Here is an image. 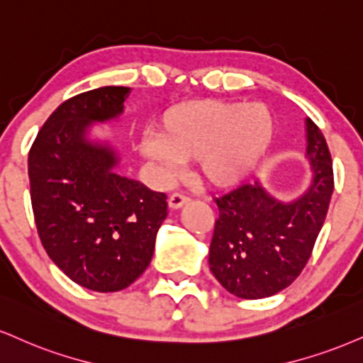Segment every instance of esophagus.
<instances>
[{"instance_id": "34e87169", "label": "esophagus", "mask_w": 363, "mask_h": 363, "mask_svg": "<svg viewBox=\"0 0 363 363\" xmlns=\"http://www.w3.org/2000/svg\"><path fill=\"white\" fill-rule=\"evenodd\" d=\"M187 201H189V198H187V196H184L182 193H174V194L169 196V208L179 209V208L184 206Z\"/></svg>"}]
</instances>
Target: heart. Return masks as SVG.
<instances>
[{"label":"heart","instance_id":"b5f03b06","mask_svg":"<svg viewBox=\"0 0 363 363\" xmlns=\"http://www.w3.org/2000/svg\"><path fill=\"white\" fill-rule=\"evenodd\" d=\"M276 133L272 111L262 103L193 99L164 111L157 137H145L140 150L165 170L196 162L203 184L228 189L240 184L267 154Z\"/></svg>","mask_w":363,"mask_h":363}]
</instances>
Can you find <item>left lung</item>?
<instances>
[{
  "label": "left lung",
  "instance_id": "1",
  "mask_svg": "<svg viewBox=\"0 0 363 363\" xmlns=\"http://www.w3.org/2000/svg\"><path fill=\"white\" fill-rule=\"evenodd\" d=\"M311 184L291 203L270 196L260 182L215 198L209 269L226 291L242 299L277 294L298 279L311 257L333 194V162L313 120L306 118Z\"/></svg>",
  "mask_w": 363,
  "mask_h": 363
}]
</instances>
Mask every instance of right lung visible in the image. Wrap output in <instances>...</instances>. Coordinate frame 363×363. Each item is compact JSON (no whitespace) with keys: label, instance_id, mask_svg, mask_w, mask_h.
Wrapping results in <instances>:
<instances>
[{"label":"right lung","instance_id":"obj_1","mask_svg":"<svg viewBox=\"0 0 363 363\" xmlns=\"http://www.w3.org/2000/svg\"><path fill=\"white\" fill-rule=\"evenodd\" d=\"M130 87L104 86L60 104L28 154L30 198L47 255L86 289L115 292L145 272L167 196L120 176L110 143L86 137L123 113Z\"/></svg>","mask_w":363,"mask_h":363}]
</instances>
